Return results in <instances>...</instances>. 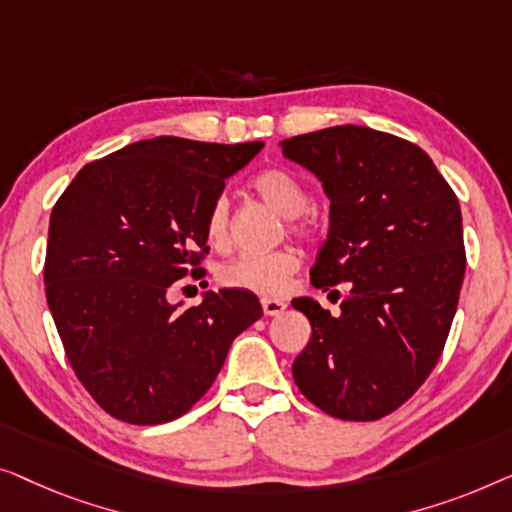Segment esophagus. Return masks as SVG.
<instances>
[{"instance_id": "1", "label": "esophagus", "mask_w": 512, "mask_h": 512, "mask_svg": "<svg viewBox=\"0 0 512 512\" xmlns=\"http://www.w3.org/2000/svg\"><path fill=\"white\" fill-rule=\"evenodd\" d=\"M285 308H287V304H285V301H280V299H269V297L262 299V311H264V315H271V318H273V315L283 313Z\"/></svg>"}]
</instances>
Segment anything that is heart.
<instances>
[{"instance_id":"obj_1","label":"heart","mask_w":512,"mask_h":512,"mask_svg":"<svg viewBox=\"0 0 512 512\" xmlns=\"http://www.w3.org/2000/svg\"><path fill=\"white\" fill-rule=\"evenodd\" d=\"M250 187L280 215L290 218L292 232L311 234L315 232V215L308 211V192L304 183L287 169L269 167L257 171ZM229 229V201L218 197L208 208L206 236L208 241L220 246L227 239ZM299 271V255L292 248H278L269 253H243L234 257L220 269V283L236 290H250L255 294L276 297L290 285L294 273Z\"/></svg>"}]
</instances>
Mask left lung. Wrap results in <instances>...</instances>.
<instances>
[{
    "label": "left lung",
    "instance_id": "1",
    "mask_svg": "<svg viewBox=\"0 0 512 512\" xmlns=\"http://www.w3.org/2000/svg\"><path fill=\"white\" fill-rule=\"evenodd\" d=\"M280 148L331 201L311 283L350 290L338 318L292 301L313 327L294 383L331 417L380 420L413 397L448 341L466 271L457 194L420 146L371 127L320 129Z\"/></svg>",
    "mask_w": 512,
    "mask_h": 512
}]
</instances>
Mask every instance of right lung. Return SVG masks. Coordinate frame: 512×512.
Listing matches in <instances>:
<instances>
[{
  "label": "right lung",
  "instance_id": "1",
  "mask_svg": "<svg viewBox=\"0 0 512 512\" xmlns=\"http://www.w3.org/2000/svg\"><path fill=\"white\" fill-rule=\"evenodd\" d=\"M157 136L78 171L50 213L48 308L90 397L129 424L185 415L229 345L262 318L253 292H206L178 311L171 285L208 255L206 215L225 181L262 150Z\"/></svg>",
  "mask_w": 512,
  "mask_h": 512
}]
</instances>
